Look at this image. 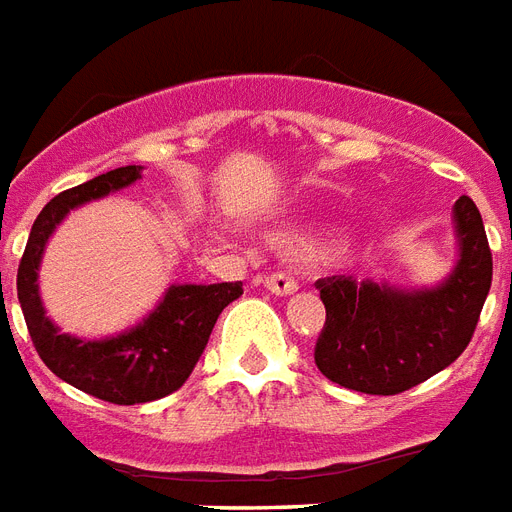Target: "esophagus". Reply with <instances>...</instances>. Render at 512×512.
<instances>
[{
  "instance_id": "1",
  "label": "esophagus",
  "mask_w": 512,
  "mask_h": 512,
  "mask_svg": "<svg viewBox=\"0 0 512 512\" xmlns=\"http://www.w3.org/2000/svg\"><path fill=\"white\" fill-rule=\"evenodd\" d=\"M264 288H267L272 296H293L298 290V282L290 275H285V272H277V275H269L267 280H264Z\"/></svg>"
}]
</instances>
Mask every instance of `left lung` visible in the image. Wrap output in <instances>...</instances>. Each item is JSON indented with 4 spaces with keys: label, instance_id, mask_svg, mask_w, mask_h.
Returning <instances> with one entry per match:
<instances>
[{
    "label": "left lung",
    "instance_id": "8db88e82",
    "mask_svg": "<svg viewBox=\"0 0 512 512\" xmlns=\"http://www.w3.org/2000/svg\"><path fill=\"white\" fill-rule=\"evenodd\" d=\"M457 261L436 285L333 275L317 280L327 320L314 349L325 378L362 394L391 396L449 367L473 338L492 288V251L476 203L452 208Z\"/></svg>",
    "mask_w": 512,
    "mask_h": 512
}]
</instances>
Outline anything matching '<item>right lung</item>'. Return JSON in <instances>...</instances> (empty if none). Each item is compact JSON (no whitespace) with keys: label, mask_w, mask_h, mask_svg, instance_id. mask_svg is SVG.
<instances>
[{"label":"right lung","mask_w":512,"mask_h":512,"mask_svg":"<svg viewBox=\"0 0 512 512\" xmlns=\"http://www.w3.org/2000/svg\"><path fill=\"white\" fill-rule=\"evenodd\" d=\"M142 179V166H121L60 192L36 216L18 267V301L44 365L84 394L113 404H142L174 394L190 378L224 306L243 296V282H174L137 325L105 338L63 333L47 317L39 267L52 232L73 208L108 198Z\"/></svg>","instance_id":"right-lung-1"}]
</instances>
